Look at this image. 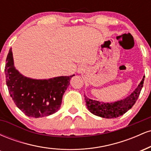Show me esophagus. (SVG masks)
Returning <instances> with one entry per match:
<instances>
[{
	"instance_id": "esophagus-1",
	"label": "esophagus",
	"mask_w": 151,
	"mask_h": 151,
	"mask_svg": "<svg viewBox=\"0 0 151 151\" xmlns=\"http://www.w3.org/2000/svg\"><path fill=\"white\" fill-rule=\"evenodd\" d=\"M86 70V66L84 65H79L78 66L77 68V72L79 74H82L85 72Z\"/></svg>"
}]
</instances>
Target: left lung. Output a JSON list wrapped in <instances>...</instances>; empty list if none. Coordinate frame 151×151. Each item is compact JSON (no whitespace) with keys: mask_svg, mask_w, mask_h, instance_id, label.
Segmentation results:
<instances>
[{"mask_svg":"<svg viewBox=\"0 0 151 151\" xmlns=\"http://www.w3.org/2000/svg\"><path fill=\"white\" fill-rule=\"evenodd\" d=\"M145 76L141 82L131 94L123 99L114 102H103L93 100L84 94L86 105L88 110L94 115L106 119H114L124 115L129 109L132 108L139 96L143 87Z\"/></svg>","mask_w":151,"mask_h":151,"instance_id":"1","label":"left lung"}]
</instances>
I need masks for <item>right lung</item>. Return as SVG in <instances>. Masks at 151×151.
Listing matches in <instances>:
<instances>
[{
	"mask_svg": "<svg viewBox=\"0 0 151 151\" xmlns=\"http://www.w3.org/2000/svg\"><path fill=\"white\" fill-rule=\"evenodd\" d=\"M5 73L8 91L15 105L26 116L33 118L47 116L58 111L64 93L74 76L41 79L25 77L15 67L12 49L7 56Z\"/></svg>",
	"mask_w": 151,
	"mask_h": 151,
	"instance_id": "obj_1",
	"label": "right lung"
}]
</instances>
